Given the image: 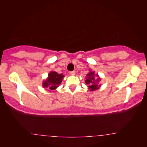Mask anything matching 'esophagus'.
<instances>
[{
  "instance_id": "34e87169",
  "label": "esophagus",
  "mask_w": 147,
  "mask_h": 147,
  "mask_svg": "<svg viewBox=\"0 0 147 147\" xmlns=\"http://www.w3.org/2000/svg\"><path fill=\"white\" fill-rule=\"evenodd\" d=\"M70 74L71 75H75V70H73V71L70 72Z\"/></svg>"
}]
</instances>
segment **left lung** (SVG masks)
I'll use <instances>...</instances> for the list:
<instances>
[{"mask_svg":"<svg viewBox=\"0 0 147 147\" xmlns=\"http://www.w3.org/2000/svg\"><path fill=\"white\" fill-rule=\"evenodd\" d=\"M98 76V75H96ZM88 78L86 80V84L89 85V89L91 91L96 90L98 89V88L100 87V85H98V81H100V79L98 78L95 79L94 78V72H90L87 75Z\"/></svg>","mask_w":147,"mask_h":147,"instance_id":"left-lung-1","label":"left lung"}]
</instances>
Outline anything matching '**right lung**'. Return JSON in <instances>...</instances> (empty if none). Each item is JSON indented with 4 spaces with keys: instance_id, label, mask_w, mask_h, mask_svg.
Segmentation results:
<instances>
[{
    "instance_id": "add662e5",
    "label": "right lung",
    "mask_w": 147,
    "mask_h": 147,
    "mask_svg": "<svg viewBox=\"0 0 147 147\" xmlns=\"http://www.w3.org/2000/svg\"><path fill=\"white\" fill-rule=\"evenodd\" d=\"M63 75L62 74H58L56 72H51L49 74V77L43 83V87L47 88L51 90H54L61 84Z\"/></svg>"
}]
</instances>
